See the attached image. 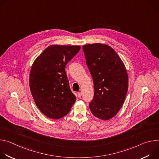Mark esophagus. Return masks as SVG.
<instances>
[{"instance_id":"esophagus-1","label":"esophagus","mask_w":159,"mask_h":159,"mask_svg":"<svg viewBox=\"0 0 159 159\" xmlns=\"http://www.w3.org/2000/svg\"><path fill=\"white\" fill-rule=\"evenodd\" d=\"M77 96H78V98H81V96H82V94H81V93H77Z\"/></svg>"}]
</instances>
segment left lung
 Here are the masks:
<instances>
[{"mask_svg": "<svg viewBox=\"0 0 159 159\" xmlns=\"http://www.w3.org/2000/svg\"><path fill=\"white\" fill-rule=\"evenodd\" d=\"M82 48L94 82V96L89 108L96 118L109 120L117 115L126 98L128 76L125 65L107 44H87Z\"/></svg>", "mask_w": 159, "mask_h": 159, "instance_id": "8db88e82", "label": "left lung"}]
</instances>
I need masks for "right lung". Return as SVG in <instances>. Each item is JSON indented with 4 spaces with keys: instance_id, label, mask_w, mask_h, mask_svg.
<instances>
[{
    "instance_id": "right-lung-1",
    "label": "right lung",
    "mask_w": 159,
    "mask_h": 159,
    "mask_svg": "<svg viewBox=\"0 0 159 159\" xmlns=\"http://www.w3.org/2000/svg\"><path fill=\"white\" fill-rule=\"evenodd\" d=\"M80 49L76 45H50L32 65L31 93L38 109L49 118L57 120L65 116L76 101L65 68Z\"/></svg>"
}]
</instances>
